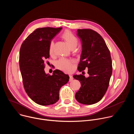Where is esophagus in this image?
Segmentation results:
<instances>
[{"label": "esophagus", "mask_w": 134, "mask_h": 134, "mask_svg": "<svg viewBox=\"0 0 134 134\" xmlns=\"http://www.w3.org/2000/svg\"><path fill=\"white\" fill-rule=\"evenodd\" d=\"M73 81V77L71 75H69V82H72Z\"/></svg>", "instance_id": "esophagus-1"}]
</instances>
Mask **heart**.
<instances>
[{
	"mask_svg": "<svg viewBox=\"0 0 134 134\" xmlns=\"http://www.w3.org/2000/svg\"><path fill=\"white\" fill-rule=\"evenodd\" d=\"M62 37L67 43L71 49L75 48L77 45L78 40L71 32L68 30H66L62 34ZM54 42L51 40L49 43V52L52 54L53 52ZM56 66L60 70H62L66 72H70L73 70L74 67L71 60L65 58H61L56 62Z\"/></svg>",
	"mask_w": 134,
	"mask_h": 134,
	"instance_id": "obj_1",
	"label": "heart"
}]
</instances>
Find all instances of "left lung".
Listing matches in <instances>:
<instances>
[{"label":"left lung","mask_w":134,"mask_h":134,"mask_svg":"<svg viewBox=\"0 0 134 134\" xmlns=\"http://www.w3.org/2000/svg\"><path fill=\"white\" fill-rule=\"evenodd\" d=\"M77 35L82 44L77 69L81 72L87 68L89 76L86 78L82 74L73 76L81 84L75 98L80 103L91 105L100 101L108 88L112 72L110 52L102 37L97 32L78 29Z\"/></svg>","instance_id":"1"}]
</instances>
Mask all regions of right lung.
<instances>
[{
  "label": "right lung",
  "instance_id": "right-lung-1",
  "mask_svg": "<svg viewBox=\"0 0 134 134\" xmlns=\"http://www.w3.org/2000/svg\"><path fill=\"white\" fill-rule=\"evenodd\" d=\"M62 29L38 28L27 37L20 49L19 64L24 89L34 102L41 105L58 101L61 87L69 81V76L58 69L52 75L44 70L45 60L50 57V42Z\"/></svg>",
  "mask_w": 134,
  "mask_h": 134
}]
</instances>
